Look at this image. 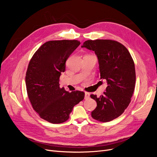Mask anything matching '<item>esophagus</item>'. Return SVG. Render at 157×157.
Instances as JSON below:
<instances>
[{
	"label": "esophagus",
	"instance_id": "34e87169",
	"mask_svg": "<svg viewBox=\"0 0 157 157\" xmlns=\"http://www.w3.org/2000/svg\"><path fill=\"white\" fill-rule=\"evenodd\" d=\"M90 98V94L88 92H85V96L84 98L85 99H88Z\"/></svg>",
	"mask_w": 157,
	"mask_h": 157
}]
</instances>
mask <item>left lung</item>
Returning <instances> with one entry per match:
<instances>
[{"label": "left lung", "instance_id": "8db88e82", "mask_svg": "<svg viewBox=\"0 0 157 157\" xmlns=\"http://www.w3.org/2000/svg\"><path fill=\"white\" fill-rule=\"evenodd\" d=\"M82 47L97 55L100 79L107 82L102 96L90 95L97 102L92 117L103 122L111 121L121 116L131 101L136 83L134 60L126 47L115 40H88Z\"/></svg>", "mask_w": 157, "mask_h": 157}]
</instances>
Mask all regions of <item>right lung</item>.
Segmentation results:
<instances>
[{"instance_id": "1", "label": "right lung", "mask_w": 157, "mask_h": 157, "mask_svg": "<svg viewBox=\"0 0 157 157\" xmlns=\"http://www.w3.org/2000/svg\"><path fill=\"white\" fill-rule=\"evenodd\" d=\"M80 44L77 40L46 42L28 65L25 84L32 107L41 118L52 124L67 121L74 106L84 98V92H67L59 84L66 61Z\"/></svg>"}]
</instances>
